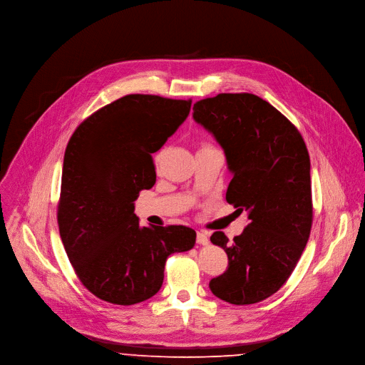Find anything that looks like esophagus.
I'll return each instance as SVG.
<instances>
[{
  "label": "esophagus",
  "instance_id": "34e87169",
  "mask_svg": "<svg viewBox=\"0 0 365 365\" xmlns=\"http://www.w3.org/2000/svg\"><path fill=\"white\" fill-rule=\"evenodd\" d=\"M208 242H210V237H208L205 231H197V233H196V243L204 246V245H208Z\"/></svg>",
  "mask_w": 365,
  "mask_h": 365
}]
</instances>
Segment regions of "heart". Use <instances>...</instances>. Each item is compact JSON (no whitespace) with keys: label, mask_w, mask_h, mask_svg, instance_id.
I'll use <instances>...</instances> for the list:
<instances>
[{"label":"heart","mask_w":365,"mask_h":365,"mask_svg":"<svg viewBox=\"0 0 365 365\" xmlns=\"http://www.w3.org/2000/svg\"><path fill=\"white\" fill-rule=\"evenodd\" d=\"M201 148H212V147H201ZM201 148H200V150H201ZM160 155H161V153H160V154H158V155H157V160H158V158H160Z\"/></svg>","instance_id":"b5f03b06"}]
</instances>
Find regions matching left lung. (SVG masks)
Returning a JSON list of instances; mask_svg holds the SVG:
<instances>
[{
	"label": "left lung",
	"mask_w": 365,
	"mask_h": 365,
	"mask_svg": "<svg viewBox=\"0 0 365 365\" xmlns=\"http://www.w3.org/2000/svg\"><path fill=\"white\" fill-rule=\"evenodd\" d=\"M193 119L222 147L233 175L225 200L250 222L228 242H211L228 256L227 271L210 281L221 300L255 304L275 294L300 259L313 222L310 157L298 129L250 93H221L193 105Z\"/></svg>",
	"instance_id": "obj_1"
}]
</instances>
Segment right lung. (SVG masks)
<instances>
[{"label": "right lung", "instance_id": "1", "mask_svg": "<svg viewBox=\"0 0 365 365\" xmlns=\"http://www.w3.org/2000/svg\"><path fill=\"white\" fill-rule=\"evenodd\" d=\"M192 101L128 94L78 125L63 155L58 225L81 284L112 304L158 292L172 253L195 246L185 225L141 227L134 201L155 183L151 154L189 115Z\"/></svg>", "mask_w": 365, "mask_h": 365}]
</instances>
